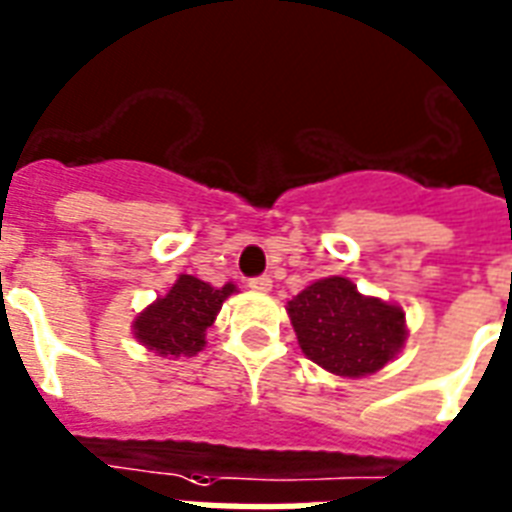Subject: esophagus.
Masks as SVG:
<instances>
[{
	"label": "esophagus",
	"instance_id": "esophagus-1",
	"mask_svg": "<svg viewBox=\"0 0 512 512\" xmlns=\"http://www.w3.org/2000/svg\"><path fill=\"white\" fill-rule=\"evenodd\" d=\"M273 287L271 276H255V279H249V290L255 292H268Z\"/></svg>",
	"mask_w": 512,
	"mask_h": 512
}]
</instances>
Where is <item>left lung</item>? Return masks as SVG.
Returning <instances> with one entry per match:
<instances>
[{
	"instance_id": "8db88e82",
	"label": "left lung",
	"mask_w": 512,
	"mask_h": 512,
	"mask_svg": "<svg viewBox=\"0 0 512 512\" xmlns=\"http://www.w3.org/2000/svg\"><path fill=\"white\" fill-rule=\"evenodd\" d=\"M287 314L308 360L341 378L373 376L395 360L408 338L403 308L362 295L346 276L303 287L287 300Z\"/></svg>"
}]
</instances>
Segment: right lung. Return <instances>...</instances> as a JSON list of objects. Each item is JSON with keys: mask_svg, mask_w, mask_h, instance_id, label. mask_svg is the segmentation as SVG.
Wrapping results in <instances>:
<instances>
[{"mask_svg": "<svg viewBox=\"0 0 512 512\" xmlns=\"http://www.w3.org/2000/svg\"><path fill=\"white\" fill-rule=\"evenodd\" d=\"M239 292L233 282L212 287L198 276L179 273L161 298L142 308L131 322V333L144 349L163 360L195 357L206 346V330L214 325L222 303Z\"/></svg>", "mask_w": 512, "mask_h": 512, "instance_id": "right-lung-1", "label": "right lung"}]
</instances>
